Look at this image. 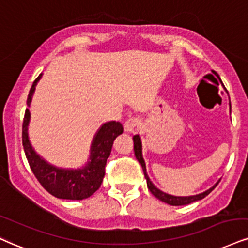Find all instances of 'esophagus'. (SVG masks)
<instances>
[{"mask_svg":"<svg viewBox=\"0 0 248 248\" xmlns=\"http://www.w3.org/2000/svg\"><path fill=\"white\" fill-rule=\"evenodd\" d=\"M140 126V120L137 118H129L128 120L124 122V132L127 133H133L134 130H136Z\"/></svg>","mask_w":248,"mask_h":248,"instance_id":"esophagus-1","label":"esophagus"}]
</instances>
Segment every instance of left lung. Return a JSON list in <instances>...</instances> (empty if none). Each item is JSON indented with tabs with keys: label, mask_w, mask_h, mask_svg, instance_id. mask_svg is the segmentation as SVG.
Instances as JSON below:
<instances>
[{
	"label": "left lung",
	"mask_w": 248,
	"mask_h": 248,
	"mask_svg": "<svg viewBox=\"0 0 248 248\" xmlns=\"http://www.w3.org/2000/svg\"><path fill=\"white\" fill-rule=\"evenodd\" d=\"M230 107H231V105H230ZM133 141H134V151H135V157L140 162V164H141L143 173H144V177L147 179V185H148L149 190H150L154 196H156L157 199H159L160 201L165 202V203H168L170 205H185V204L192 203V202L199 201V200H202L203 198H205V196H207L210 192H213V189L217 186V185H218V183L220 181V180L217 181L213 187H210V188L205 190V192L196 194V195H192V196H174V195H170V194L164 193L160 189H158L157 187L151 183L150 178L148 177L147 168H145V162L144 159H143V155H142L141 137H140V135H135L133 137Z\"/></svg>",
	"instance_id": "obj_1"
}]
</instances>
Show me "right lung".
<instances>
[{"label":"right lung","instance_id":"right-lung-1","mask_svg":"<svg viewBox=\"0 0 248 248\" xmlns=\"http://www.w3.org/2000/svg\"><path fill=\"white\" fill-rule=\"evenodd\" d=\"M41 76L43 74L37 77L30 89L28 106L31 104L35 86ZM30 118L31 114L29 108H26L23 121V147L30 168L41 186L58 199L83 200L90 198L95 190L99 189L103 183L107 158L111 154L114 140L124 132L122 124L116 121L105 122L101 124L92 140L88 163L80 169H62L52 165L35 153L29 140L28 127Z\"/></svg>","mask_w":248,"mask_h":248}]
</instances>
